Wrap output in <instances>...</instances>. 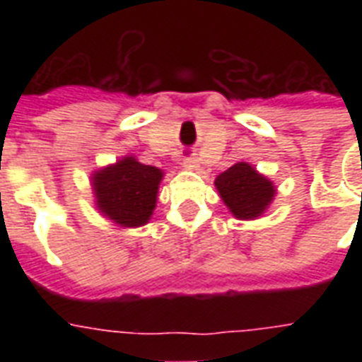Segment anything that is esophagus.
I'll return each mask as SVG.
<instances>
[{"label": "esophagus", "instance_id": "34e87169", "mask_svg": "<svg viewBox=\"0 0 362 362\" xmlns=\"http://www.w3.org/2000/svg\"><path fill=\"white\" fill-rule=\"evenodd\" d=\"M184 169H187V170H195L199 167V159L197 158H186L184 159Z\"/></svg>", "mask_w": 362, "mask_h": 362}]
</instances>
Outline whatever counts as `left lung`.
Masks as SVG:
<instances>
[{
  "mask_svg": "<svg viewBox=\"0 0 362 362\" xmlns=\"http://www.w3.org/2000/svg\"><path fill=\"white\" fill-rule=\"evenodd\" d=\"M221 201L237 220H257L267 212L276 195L272 180L247 161H238L214 182Z\"/></svg>",
  "mask_w": 362,
  "mask_h": 362,
  "instance_id": "left-lung-1",
  "label": "left lung"
}]
</instances>
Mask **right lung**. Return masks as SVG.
Instances as JSON below:
<instances>
[{
	"instance_id": "obj_1",
	"label": "right lung",
	"mask_w": 362,
	"mask_h": 362,
	"mask_svg": "<svg viewBox=\"0 0 362 362\" xmlns=\"http://www.w3.org/2000/svg\"><path fill=\"white\" fill-rule=\"evenodd\" d=\"M163 170L124 156L116 163L93 170L95 209L122 229L146 226L158 203Z\"/></svg>"
}]
</instances>
